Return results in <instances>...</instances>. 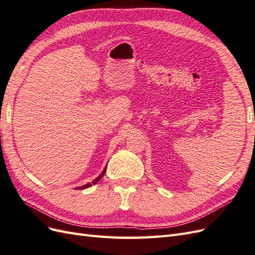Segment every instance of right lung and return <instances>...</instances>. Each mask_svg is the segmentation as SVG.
<instances>
[{
  "label": "right lung",
  "instance_id": "add662e5",
  "mask_svg": "<svg viewBox=\"0 0 255 255\" xmlns=\"http://www.w3.org/2000/svg\"><path fill=\"white\" fill-rule=\"evenodd\" d=\"M105 171H106V167L104 168V170L102 171V173L101 174H100L98 177H97V179L96 180H94V181H92L91 183H88V184H86V185H84V186H81V187H78V189H85V188H88V187H90V186H92V185H95V184H97L100 180H101L102 179V177H103V175L105 174Z\"/></svg>",
  "mask_w": 255,
  "mask_h": 255
}]
</instances>
